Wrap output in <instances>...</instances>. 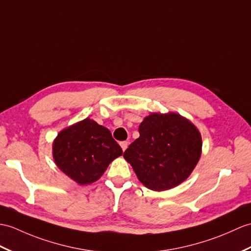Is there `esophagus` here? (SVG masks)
Masks as SVG:
<instances>
[{
	"mask_svg": "<svg viewBox=\"0 0 251 251\" xmlns=\"http://www.w3.org/2000/svg\"><path fill=\"white\" fill-rule=\"evenodd\" d=\"M120 144H121L122 150H123V152H124V151H125V150L127 149V147H128V142H127V141H123V142H121Z\"/></svg>",
	"mask_w": 251,
	"mask_h": 251,
	"instance_id": "1",
	"label": "esophagus"
}]
</instances>
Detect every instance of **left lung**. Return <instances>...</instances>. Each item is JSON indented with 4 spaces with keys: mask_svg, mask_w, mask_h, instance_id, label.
Returning a JSON list of instances; mask_svg holds the SVG:
<instances>
[{
    "mask_svg": "<svg viewBox=\"0 0 251 251\" xmlns=\"http://www.w3.org/2000/svg\"><path fill=\"white\" fill-rule=\"evenodd\" d=\"M139 133L124 158L145 187L167 190L190 176L202 149L201 135L194 124L176 113H152L140 124Z\"/></svg>",
    "mask_w": 251,
    "mask_h": 251,
    "instance_id": "left-lung-1",
    "label": "left lung"
}]
</instances>
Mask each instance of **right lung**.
I'll use <instances>...</instances> for the list:
<instances>
[{
  "label": "right lung",
  "mask_w": 251,
  "mask_h": 251,
  "mask_svg": "<svg viewBox=\"0 0 251 251\" xmlns=\"http://www.w3.org/2000/svg\"><path fill=\"white\" fill-rule=\"evenodd\" d=\"M122 154L108 128L90 119L62 130L53 142L56 166L80 185L95 182Z\"/></svg>",
  "instance_id": "1"
}]
</instances>
